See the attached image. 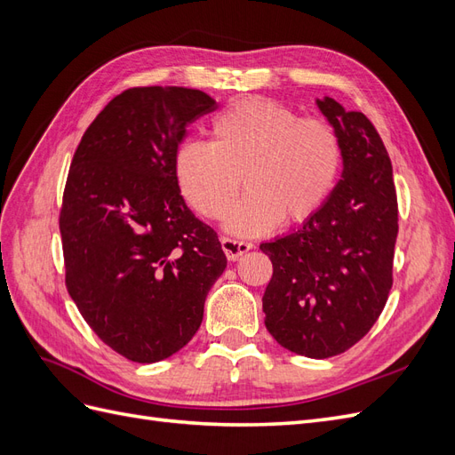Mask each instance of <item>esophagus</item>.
Here are the masks:
<instances>
[{"label":"esophagus","mask_w":455,"mask_h":455,"mask_svg":"<svg viewBox=\"0 0 455 455\" xmlns=\"http://www.w3.org/2000/svg\"><path fill=\"white\" fill-rule=\"evenodd\" d=\"M222 249L228 256V259H237L239 256H243L244 252H249L252 249V243H244V241H237V239H231V237H222Z\"/></svg>","instance_id":"obj_1"}]
</instances>
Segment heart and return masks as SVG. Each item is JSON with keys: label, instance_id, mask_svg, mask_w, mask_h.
<instances>
[{"label": "heart", "instance_id": "1", "mask_svg": "<svg viewBox=\"0 0 455 455\" xmlns=\"http://www.w3.org/2000/svg\"><path fill=\"white\" fill-rule=\"evenodd\" d=\"M211 142H184L176 151L174 176L184 199L211 220L228 214L241 186L249 194L231 211L228 229L261 235L307 222L338 186L343 146L332 123L299 117L269 99H244L211 121Z\"/></svg>", "mask_w": 455, "mask_h": 455}]
</instances>
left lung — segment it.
Listing matches in <instances>:
<instances>
[{
  "instance_id": "left-lung-1",
  "label": "left lung",
  "mask_w": 455,
  "mask_h": 455,
  "mask_svg": "<svg viewBox=\"0 0 455 455\" xmlns=\"http://www.w3.org/2000/svg\"><path fill=\"white\" fill-rule=\"evenodd\" d=\"M316 104L341 139V180L299 229L259 244L273 264L261 304L284 349L328 359L361 341L387 304L398 204L391 159L370 119L328 96Z\"/></svg>"
}]
</instances>
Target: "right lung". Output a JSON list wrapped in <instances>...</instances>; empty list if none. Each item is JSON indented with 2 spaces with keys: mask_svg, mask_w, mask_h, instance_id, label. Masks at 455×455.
Instances as JSON below:
<instances>
[{
  "mask_svg": "<svg viewBox=\"0 0 455 455\" xmlns=\"http://www.w3.org/2000/svg\"><path fill=\"white\" fill-rule=\"evenodd\" d=\"M212 109L197 89L123 91L91 123L68 172L66 288L92 332L132 363L167 359L194 338L228 264L174 176L186 127Z\"/></svg>",
  "mask_w": 455,
  "mask_h": 455,
  "instance_id": "1",
  "label": "right lung"
}]
</instances>
